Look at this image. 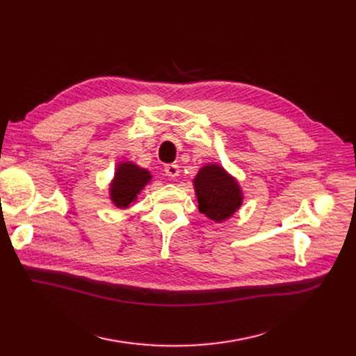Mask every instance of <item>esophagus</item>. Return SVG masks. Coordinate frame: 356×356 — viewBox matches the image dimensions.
Listing matches in <instances>:
<instances>
[{
	"mask_svg": "<svg viewBox=\"0 0 356 356\" xmlns=\"http://www.w3.org/2000/svg\"><path fill=\"white\" fill-rule=\"evenodd\" d=\"M164 172H165V176L175 179V177L179 176L180 168H179L177 164H167V165L164 167Z\"/></svg>",
	"mask_w": 356,
	"mask_h": 356,
	"instance_id": "1",
	"label": "esophagus"
}]
</instances>
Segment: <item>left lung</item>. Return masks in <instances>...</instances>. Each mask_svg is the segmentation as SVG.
<instances>
[{"mask_svg": "<svg viewBox=\"0 0 356 356\" xmlns=\"http://www.w3.org/2000/svg\"><path fill=\"white\" fill-rule=\"evenodd\" d=\"M199 212L215 222L232 216L241 207L242 193L238 181L223 167L208 164L193 179Z\"/></svg>", "mask_w": 356, "mask_h": 356, "instance_id": "1", "label": "left lung"}]
</instances>
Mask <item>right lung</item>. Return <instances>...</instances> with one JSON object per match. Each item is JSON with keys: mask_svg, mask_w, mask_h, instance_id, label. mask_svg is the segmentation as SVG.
<instances>
[{"mask_svg": "<svg viewBox=\"0 0 356 356\" xmlns=\"http://www.w3.org/2000/svg\"><path fill=\"white\" fill-rule=\"evenodd\" d=\"M149 180H152V175L145 168H141L131 161L120 163L109 188L111 200L118 208H128L129 203L137 199V195L145 188Z\"/></svg>", "mask_w": 356, "mask_h": 356, "instance_id": "1", "label": "right lung"}]
</instances>
